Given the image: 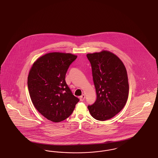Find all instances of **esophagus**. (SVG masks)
<instances>
[{"instance_id":"obj_1","label":"esophagus","mask_w":158,"mask_h":158,"mask_svg":"<svg viewBox=\"0 0 158 158\" xmlns=\"http://www.w3.org/2000/svg\"><path fill=\"white\" fill-rule=\"evenodd\" d=\"M85 95L84 94H83V95H82L80 97V100H81V101H83L85 100Z\"/></svg>"}]
</instances>
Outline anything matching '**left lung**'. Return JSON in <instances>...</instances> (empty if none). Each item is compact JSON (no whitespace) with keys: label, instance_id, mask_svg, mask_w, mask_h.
Instances as JSON below:
<instances>
[{"label":"left lung","instance_id":"1","mask_svg":"<svg viewBox=\"0 0 158 158\" xmlns=\"http://www.w3.org/2000/svg\"><path fill=\"white\" fill-rule=\"evenodd\" d=\"M97 99L88 106L91 115L96 120L110 119L126 105L129 85L126 69L121 60L107 51L88 54Z\"/></svg>","mask_w":158,"mask_h":158}]
</instances>
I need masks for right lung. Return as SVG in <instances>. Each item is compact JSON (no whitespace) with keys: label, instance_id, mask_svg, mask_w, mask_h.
<instances>
[{"label":"right lung","instance_id":"obj_1","mask_svg":"<svg viewBox=\"0 0 158 158\" xmlns=\"http://www.w3.org/2000/svg\"><path fill=\"white\" fill-rule=\"evenodd\" d=\"M76 58L70 53H48L38 59L30 71L28 88L32 102L53 122L66 119L79 101L65 81L68 69Z\"/></svg>","mask_w":158,"mask_h":158}]
</instances>
